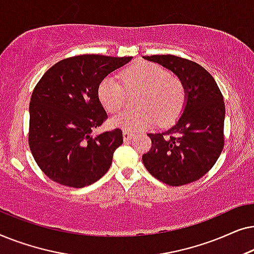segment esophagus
<instances>
[{
    "instance_id": "34e87169",
    "label": "esophagus",
    "mask_w": 254,
    "mask_h": 254,
    "mask_svg": "<svg viewBox=\"0 0 254 254\" xmlns=\"http://www.w3.org/2000/svg\"><path fill=\"white\" fill-rule=\"evenodd\" d=\"M133 133H131V131H129V130H126V129H124L123 130V136H124V140L125 141H128V140H130L131 137H133Z\"/></svg>"
}]
</instances>
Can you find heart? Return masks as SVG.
Masks as SVG:
<instances>
[{
	"label": "heart",
	"mask_w": 254,
	"mask_h": 254,
	"mask_svg": "<svg viewBox=\"0 0 254 254\" xmlns=\"http://www.w3.org/2000/svg\"><path fill=\"white\" fill-rule=\"evenodd\" d=\"M121 80L107 76L98 86V97L111 113L126 105L127 92L137 93V111H124L113 117V126L126 130L148 129L157 123L169 125L182 113L186 102V89L178 77L170 76L161 65L136 62L121 71Z\"/></svg>",
	"instance_id": "heart-1"
}]
</instances>
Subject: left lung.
Instances as JSON below:
<instances>
[{"label": "left lung", "instance_id": "left-lung-1", "mask_svg": "<svg viewBox=\"0 0 254 254\" xmlns=\"http://www.w3.org/2000/svg\"><path fill=\"white\" fill-rule=\"evenodd\" d=\"M143 58L178 76L185 85L186 103L170 129L148 134L152 144L142 161L151 176L170 186L195 182L213 168L223 150V96L213 76L196 62L170 54Z\"/></svg>", "mask_w": 254, "mask_h": 254}]
</instances>
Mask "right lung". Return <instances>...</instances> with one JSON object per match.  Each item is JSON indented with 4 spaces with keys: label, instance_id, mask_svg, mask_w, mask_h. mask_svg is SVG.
I'll list each match as a JSON object with an SVG mask.
<instances>
[{
    "label": "right lung",
    "instance_id": "obj_1",
    "mask_svg": "<svg viewBox=\"0 0 254 254\" xmlns=\"http://www.w3.org/2000/svg\"><path fill=\"white\" fill-rule=\"evenodd\" d=\"M130 60L77 55L59 61L38 82L30 102L29 144L38 166L53 182L81 189L109 171L124 138L119 128L91 134L107 119L98 86Z\"/></svg>",
    "mask_w": 254,
    "mask_h": 254
}]
</instances>
